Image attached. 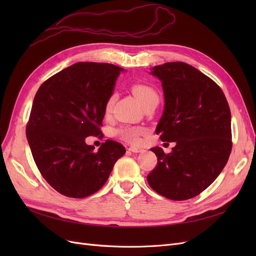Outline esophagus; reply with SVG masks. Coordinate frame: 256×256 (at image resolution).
<instances>
[{
  "instance_id": "esophagus-1",
  "label": "esophagus",
  "mask_w": 256,
  "mask_h": 256,
  "mask_svg": "<svg viewBox=\"0 0 256 256\" xmlns=\"http://www.w3.org/2000/svg\"><path fill=\"white\" fill-rule=\"evenodd\" d=\"M128 150L132 152H136V154H138V152H143V150H142V148H138V147H134V146H131V147H129Z\"/></svg>"
}]
</instances>
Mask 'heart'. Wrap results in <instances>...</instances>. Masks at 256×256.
Returning <instances> with one entry per match:
<instances>
[{
    "label": "heart",
    "mask_w": 256,
    "mask_h": 256,
    "mask_svg": "<svg viewBox=\"0 0 256 256\" xmlns=\"http://www.w3.org/2000/svg\"><path fill=\"white\" fill-rule=\"evenodd\" d=\"M131 90H132L134 97L138 99V102L142 104V106H146L147 104H150L154 99H159L157 92L154 90L152 88L148 86V85L134 84V85H132ZM114 99H115L114 95H112L109 99H108L106 104V112H109L112 109V106L114 104ZM142 134H143L142 128L130 127V126L122 127V128L114 131L115 136H118V138H120V140L127 141L130 143H138V141H140V136Z\"/></svg>",
    "instance_id": "heart-1"
}]
</instances>
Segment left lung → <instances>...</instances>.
Segmentation results:
<instances>
[{"instance_id": "1", "label": "left lung", "mask_w": 256, "mask_h": 256, "mask_svg": "<svg viewBox=\"0 0 256 256\" xmlns=\"http://www.w3.org/2000/svg\"><path fill=\"white\" fill-rule=\"evenodd\" d=\"M150 74L161 81L164 95L156 134L162 141L176 145L168 154L158 146L150 150L158 164L147 182L166 198H192L214 182L228 160V104L210 78L182 62L154 66Z\"/></svg>"}]
</instances>
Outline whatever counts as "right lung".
Here are the masks:
<instances>
[{
  "label": "right lung",
  "mask_w": 256,
  "mask_h": 256,
  "mask_svg": "<svg viewBox=\"0 0 256 256\" xmlns=\"http://www.w3.org/2000/svg\"><path fill=\"white\" fill-rule=\"evenodd\" d=\"M124 69L108 63H76L52 76L38 88L26 138L35 164L52 188L69 198L97 192L124 154L106 140L94 152L85 138L102 134L106 104Z\"/></svg>",
  "instance_id": "right-lung-1"
}]
</instances>
